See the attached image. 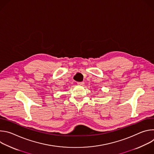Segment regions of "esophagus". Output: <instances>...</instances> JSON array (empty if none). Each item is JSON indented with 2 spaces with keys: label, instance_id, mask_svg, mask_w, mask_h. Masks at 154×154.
<instances>
[{
  "label": "esophagus",
  "instance_id": "34e87169",
  "mask_svg": "<svg viewBox=\"0 0 154 154\" xmlns=\"http://www.w3.org/2000/svg\"><path fill=\"white\" fill-rule=\"evenodd\" d=\"M84 82H77V85H80V86H83L84 85Z\"/></svg>",
  "mask_w": 154,
  "mask_h": 154
}]
</instances>
